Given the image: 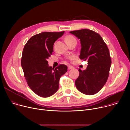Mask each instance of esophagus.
Returning <instances> with one entry per match:
<instances>
[{
    "label": "esophagus",
    "instance_id": "1",
    "mask_svg": "<svg viewBox=\"0 0 130 130\" xmlns=\"http://www.w3.org/2000/svg\"><path fill=\"white\" fill-rule=\"evenodd\" d=\"M73 67H72V66H68V69H69V70H70V69H72Z\"/></svg>",
    "mask_w": 130,
    "mask_h": 130
}]
</instances>
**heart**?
<instances>
[{"label": "heart", "instance_id": "1", "mask_svg": "<svg viewBox=\"0 0 130 130\" xmlns=\"http://www.w3.org/2000/svg\"><path fill=\"white\" fill-rule=\"evenodd\" d=\"M65 40H66V42L67 43H70V42H77V40L76 39V38H75V37L72 36V35H68L65 38ZM68 58L70 60H72V59H74L75 58V56L74 55H71V56L69 57Z\"/></svg>", "mask_w": 130, "mask_h": 130}]
</instances>
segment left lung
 <instances>
[{
	"instance_id": "left-lung-1",
	"label": "left lung",
	"mask_w": 130,
	"mask_h": 130,
	"mask_svg": "<svg viewBox=\"0 0 130 130\" xmlns=\"http://www.w3.org/2000/svg\"><path fill=\"white\" fill-rule=\"evenodd\" d=\"M69 32L80 41V59L88 62L85 70L79 69L76 87L84 94L94 95L103 87L109 76L112 63L109 50L102 37L94 31L84 29Z\"/></svg>"
}]
</instances>
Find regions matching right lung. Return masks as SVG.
Listing matches in <instances>:
<instances>
[{
  "instance_id": "1",
  "label": "right lung",
  "mask_w": 130,
  "mask_h": 130,
  "mask_svg": "<svg viewBox=\"0 0 130 130\" xmlns=\"http://www.w3.org/2000/svg\"><path fill=\"white\" fill-rule=\"evenodd\" d=\"M64 33V31L44 32L34 35L24 48L21 65L24 76L29 87L40 97L46 98L55 93L61 77L67 71L65 65L54 69L47 61L53 53L54 42Z\"/></svg>"
}]
</instances>
